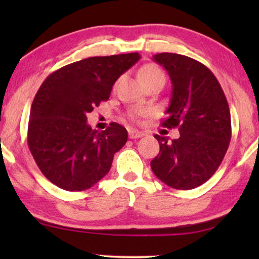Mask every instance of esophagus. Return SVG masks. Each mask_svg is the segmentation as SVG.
Wrapping results in <instances>:
<instances>
[{
    "instance_id": "esophagus-1",
    "label": "esophagus",
    "mask_w": 259,
    "mask_h": 259,
    "mask_svg": "<svg viewBox=\"0 0 259 259\" xmlns=\"http://www.w3.org/2000/svg\"><path fill=\"white\" fill-rule=\"evenodd\" d=\"M128 136H130L131 139H138V138L144 137L145 134L143 132H140V131H138V130L131 128V130H128Z\"/></svg>"
}]
</instances>
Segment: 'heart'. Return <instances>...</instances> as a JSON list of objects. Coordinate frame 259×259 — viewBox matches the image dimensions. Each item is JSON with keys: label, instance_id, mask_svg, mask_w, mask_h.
Instances as JSON below:
<instances>
[{"label": "heart", "instance_id": "obj_1", "mask_svg": "<svg viewBox=\"0 0 259 259\" xmlns=\"http://www.w3.org/2000/svg\"><path fill=\"white\" fill-rule=\"evenodd\" d=\"M139 79L144 86L153 83V82H164L165 83V74L158 66L150 63V65L144 66L139 72ZM147 109L143 107H134L130 113V116L132 119H137L139 116L146 114Z\"/></svg>", "mask_w": 259, "mask_h": 259}]
</instances>
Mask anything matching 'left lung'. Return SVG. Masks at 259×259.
Here are the masks:
<instances>
[{
  "label": "left lung",
  "instance_id": "left-lung-1",
  "mask_svg": "<svg viewBox=\"0 0 259 259\" xmlns=\"http://www.w3.org/2000/svg\"><path fill=\"white\" fill-rule=\"evenodd\" d=\"M153 60L167 70L172 97L166 128L178 127L180 137L168 141L154 136L160 151L151 168L166 185L191 190L217 171L231 140V115L217 77L203 63L189 56L160 53Z\"/></svg>",
  "mask_w": 259,
  "mask_h": 259
}]
</instances>
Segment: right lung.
<instances>
[{
	"label": "right lung",
	"instance_id": "add662e5",
	"mask_svg": "<svg viewBox=\"0 0 259 259\" xmlns=\"http://www.w3.org/2000/svg\"><path fill=\"white\" fill-rule=\"evenodd\" d=\"M140 59L138 53L93 56L63 66L44 81L28 123V146L49 182L66 191H84L111 169L127 131L111 122L92 130L87 114L107 101L118 77Z\"/></svg>",
	"mask_w": 259,
	"mask_h": 259
}]
</instances>
